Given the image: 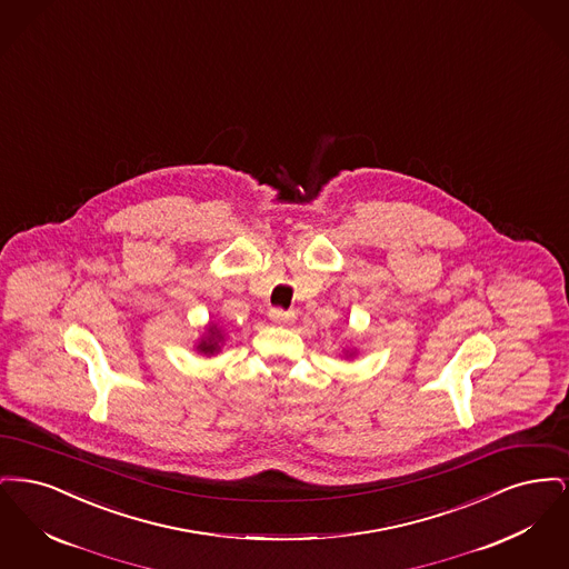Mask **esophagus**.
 <instances>
[{"mask_svg": "<svg viewBox=\"0 0 569 569\" xmlns=\"http://www.w3.org/2000/svg\"><path fill=\"white\" fill-rule=\"evenodd\" d=\"M269 316H271L272 322L279 326L290 325L295 320V311H283V309H271Z\"/></svg>", "mask_w": 569, "mask_h": 569, "instance_id": "obj_1", "label": "esophagus"}]
</instances>
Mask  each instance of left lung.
Returning <instances> with one entry per match:
<instances>
[{"label":"left lung","mask_w":569,"mask_h":569,"mask_svg":"<svg viewBox=\"0 0 569 569\" xmlns=\"http://www.w3.org/2000/svg\"><path fill=\"white\" fill-rule=\"evenodd\" d=\"M350 356H352V353H350Z\"/></svg>","instance_id":"8db88e82"}]
</instances>
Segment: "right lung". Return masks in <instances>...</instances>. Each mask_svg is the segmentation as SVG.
<instances>
[{
  "mask_svg": "<svg viewBox=\"0 0 569 569\" xmlns=\"http://www.w3.org/2000/svg\"><path fill=\"white\" fill-rule=\"evenodd\" d=\"M223 341V335H221V330L217 328V326H209L207 328V335L200 339V343H198V352L204 353V356H213V353L219 352V343Z\"/></svg>",
  "mask_w": 569,
  "mask_h": 569,
  "instance_id": "obj_1",
  "label": "right lung"
}]
</instances>
